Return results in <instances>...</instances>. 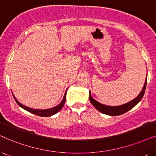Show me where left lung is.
<instances>
[{
	"mask_svg": "<svg viewBox=\"0 0 156 156\" xmlns=\"http://www.w3.org/2000/svg\"><path fill=\"white\" fill-rule=\"evenodd\" d=\"M146 84H147V75L146 79L145 80V83L141 91H140L139 94L137 96V97H136L135 99L131 100V101L128 102L126 104H122L120 106H106L104 104H102L99 103V101H96L94 99H93L91 95V91H89V100H90L91 103L102 114L108 115V116H119V115L123 114L124 113L127 112L128 111L131 110L132 108L134 107L140 100L142 99L143 97H144L145 90L146 88Z\"/></svg>",
	"mask_w": 156,
	"mask_h": 156,
	"instance_id": "obj_1",
	"label": "left lung"
}]
</instances>
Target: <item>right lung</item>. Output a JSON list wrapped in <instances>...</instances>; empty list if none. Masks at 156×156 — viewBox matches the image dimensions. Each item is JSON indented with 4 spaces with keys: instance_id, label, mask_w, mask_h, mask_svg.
Wrapping results in <instances>:
<instances>
[{
    "instance_id": "add662e5",
    "label": "right lung",
    "mask_w": 156,
    "mask_h": 156,
    "mask_svg": "<svg viewBox=\"0 0 156 156\" xmlns=\"http://www.w3.org/2000/svg\"><path fill=\"white\" fill-rule=\"evenodd\" d=\"M67 91V90H66L62 100V101L58 104V105L55 106V107L48 108V109H35V108H29V107H27V106H25L23 105V104L20 103V102H19L18 100H17L16 98L15 97V96L13 94H12V96H13V97H14L15 100H16V103L18 104L19 106H20L21 108H23V109L26 110V111H27V112H29L30 113H32V114H33L37 115V116H43V117H48V116H52V115L57 114V112H59V111H60L62 108L64 104H65V101H66Z\"/></svg>"
}]
</instances>
